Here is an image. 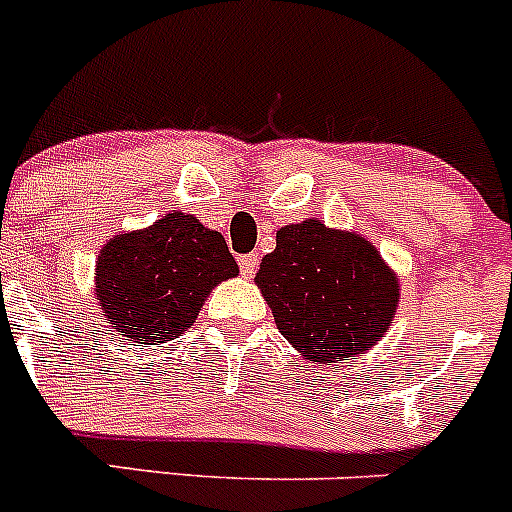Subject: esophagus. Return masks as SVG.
<instances>
[{"mask_svg": "<svg viewBox=\"0 0 512 512\" xmlns=\"http://www.w3.org/2000/svg\"><path fill=\"white\" fill-rule=\"evenodd\" d=\"M238 269H241L246 279H251L256 269H259V253H243V256H238Z\"/></svg>", "mask_w": 512, "mask_h": 512, "instance_id": "esophagus-1", "label": "esophagus"}]
</instances>
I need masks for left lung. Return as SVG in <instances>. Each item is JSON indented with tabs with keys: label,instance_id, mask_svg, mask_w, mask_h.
Instances as JSON below:
<instances>
[{
	"label": "left lung",
	"instance_id": "left-lung-1",
	"mask_svg": "<svg viewBox=\"0 0 512 512\" xmlns=\"http://www.w3.org/2000/svg\"><path fill=\"white\" fill-rule=\"evenodd\" d=\"M279 332L311 362H342L387 332L399 286L377 248L319 221L276 231L256 274Z\"/></svg>",
	"mask_w": 512,
	"mask_h": 512
}]
</instances>
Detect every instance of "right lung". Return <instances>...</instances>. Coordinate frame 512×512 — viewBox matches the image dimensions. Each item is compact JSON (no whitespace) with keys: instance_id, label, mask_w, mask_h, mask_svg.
Here are the masks:
<instances>
[{"instance_id":"right-lung-1","label":"right lung","mask_w":512,"mask_h":512,"mask_svg":"<svg viewBox=\"0 0 512 512\" xmlns=\"http://www.w3.org/2000/svg\"><path fill=\"white\" fill-rule=\"evenodd\" d=\"M236 274L221 233L186 213H168L102 248L97 299L130 342L163 344L186 332L208 291Z\"/></svg>"}]
</instances>
